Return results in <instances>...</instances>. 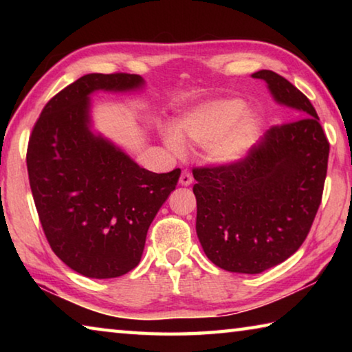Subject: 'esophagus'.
<instances>
[{
	"instance_id": "esophagus-1",
	"label": "esophagus",
	"mask_w": 352,
	"mask_h": 352,
	"mask_svg": "<svg viewBox=\"0 0 352 352\" xmlns=\"http://www.w3.org/2000/svg\"><path fill=\"white\" fill-rule=\"evenodd\" d=\"M180 184H182V186H189V184H192V175H190L189 170H183L182 172Z\"/></svg>"
}]
</instances>
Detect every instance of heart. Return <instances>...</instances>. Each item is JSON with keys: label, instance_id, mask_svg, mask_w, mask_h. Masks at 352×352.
Listing matches in <instances>:
<instances>
[{"label": "heart", "instance_id": "obj_1", "mask_svg": "<svg viewBox=\"0 0 352 352\" xmlns=\"http://www.w3.org/2000/svg\"><path fill=\"white\" fill-rule=\"evenodd\" d=\"M237 98H220L195 105L178 118L175 129L163 130L166 147L175 155L184 152V141L208 147L212 162L236 163L248 153L262 121Z\"/></svg>", "mask_w": 352, "mask_h": 352}]
</instances>
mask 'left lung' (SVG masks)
<instances>
[{
  "label": "left lung",
  "mask_w": 352,
  "mask_h": 352,
  "mask_svg": "<svg viewBox=\"0 0 352 352\" xmlns=\"http://www.w3.org/2000/svg\"><path fill=\"white\" fill-rule=\"evenodd\" d=\"M261 79L294 119L267 130L247 158L194 169L197 237L212 264L256 275L290 258L311 230L326 180L329 142L314 105L270 69Z\"/></svg>",
  "instance_id": "8db88e82"
}]
</instances>
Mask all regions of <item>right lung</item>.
I'll return each instance as SVG.
<instances>
[{
  "label": "right lung",
  "mask_w": 352,
  "mask_h": 352,
  "mask_svg": "<svg viewBox=\"0 0 352 352\" xmlns=\"http://www.w3.org/2000/svg\"><path fill=\"white\" fill-rule=\"evenodd\" d=\"M144 87L138 74L82 76L45 105L29 138V183L46 239L87 278H118L140 264L148 226L180 178V169L141 168L93 130V93Z\"/></svg>",
  "instance_id": "right-lung-1"
}]
</instances>
